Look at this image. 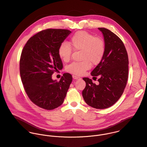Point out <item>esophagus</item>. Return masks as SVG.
I'll list each match as a JSON object with an SVG mask.
<instances>
[{
  "label": "esophagus",
  "mask_w": 147,
  "mask_h": 147,
  "mask_svg": "<svg viewBox=\"0 0 147 147\" xmlns=\"http://www.w3.org/2000/svg\"><path fill=\"white\" fill-rule=\"evenodd\" d=\"M73 78L74 80H79V79H81L80 77H78V76H74V75L73 76Z\"/></svg>",
  "instance_id": "34e87169"
}]
</instances>
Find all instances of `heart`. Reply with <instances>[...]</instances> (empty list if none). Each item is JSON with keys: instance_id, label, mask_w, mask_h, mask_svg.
<instances>
[{"instance_id": "b5f03b06", "label": "heart", "mask_w": 147, "mask_h": 147, "mask_svg": "<svg viewBox=\"0 0 147 147\" xmlns=\"http://www.w3.org/2000/svg\"><path fill=\"white\" fill-rule=\"evenodd\" d=\"M71 44L75 50H81V59L80 62H73L66 67L68 72L76 75H82L93 65H98L105 53V43L100 37L95 36L85 31L76 32L70 39ZM58 53L59 57L65 62L71 57L72 48L66 42H62L59 46Z\"/></svg>"}]
</instances>
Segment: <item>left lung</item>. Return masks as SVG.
Wrapping results in <instances>:
<instances>
[{
    "label": "left lung",
    "mask_w": 147,
    "mask_h": 147,
    "mask_svg": "<svg viewBox=\"0 0 147 147\" xmlns=\"http://www.w3.org/2000/svg\"><path fill=\"white\" fill-rule=\"evenodd\" d=\"M104 38L105 53L101 62L92 71L94 77L99 76V84L85 77L86 86L82 96L86 103L96 109H106L114 105L122 96L128 77V56L125 47L113 32L98 28ZM96 78V77H95Z\"/></svg>",
    "instance_id": "1"
}]
</instances>
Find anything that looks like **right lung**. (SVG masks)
Here are the masks:
<instances>
[{
    "label": "right lung",
    "instance_id": "add662e5",
    "mask_svg": "<svg viewBox=\"0 0 147 147\" xmlns=\"http://www.w3.org/2000/svg\"><path fill=\"white\" fill-rule=\"evenodd\" d=\"M71 32L66 29L42 30L28 40L22 51L20 74L24 90L34 104L44 109L61 105L71 83L69 73H64L58 82L51 77L63 67L58 50Z\"/></svg>",
    "mask_w": 147,
    "mask_h": 147
}]
</instances>
